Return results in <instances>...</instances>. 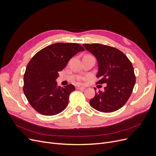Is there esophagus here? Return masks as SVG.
I'll return each instance as SVG.
<instances>
[{
  "label": "esophagus",
  "mask_w": 156,
  "mask_h": 156,
  "mask_svg": "<svg viewBox=\"0 0 156 156\" xmlns=\"http://www.w3.org/2000/svg\"><path fill=\"white\" fill-rule=\"evenodd\" d=\"M76 90H84V89H85V87H81L77 86V87H76Z\"/></svg>",
  "instance_id": "34e87169"
}]
</instances>
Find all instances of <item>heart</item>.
Wrapping results in <instances>:
<instances>
[{
  "instance_id": "heart-1",
  "label": "heart",
  "mask_w": 156,
  "mask_h": 156,
  "mask_svg": "<svg viewBox=\"0 0 156 156\" xmlns=\"http://www.w3.org/2000/svg\"><path fill=\"white\" fill-rule=\"evenodd\" d=\"M85 80H86V78H80L78 80V83L80 84H83V83H84Z\"/></svg>"
}]
</instances>
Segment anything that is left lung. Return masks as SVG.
<instances>
[{
    "label": "left lung",
    "mask_w": 156,
    "mask_h": 156,
    "mask_svg": "<svg viewBox=\"0 0 156 156\" xmlns=\"http://www.w3.org/2000/svg\"><path fill=\"white\" fill-rule=\"evenodd\" d=\"M83 45L97 59V77L100 78L97 84L106 83L104 91L95 92V97L90 101V105L102 112L119 109L128 101L135 84L132 62L126 55L114 47L100 44Z\"/></svg>",
    "instance_id": "obj_1"
}]
</instances>
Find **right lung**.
I'll list each match as a JSON object with an SVG mask.
<instances>
[{
	"instance_id": "right-lung-1",
	"label": "right lung",
	"mask_w": 156,
	"mask_h": 156,
	"mask_svg": "<svg viewBox=\"0 0 156 156\" xmlns=\"http://www.w3.org/2000/svg\"><path fill=\"white\" fill-rule=\"evenodd\" d=\"M83 51L78 44L56 43L42 48L32 57L24 75L23 92L37 112L53 116L66 108L75 86L61 87L55 80L71 57Z\"/></svg>"
}]
</instances>
